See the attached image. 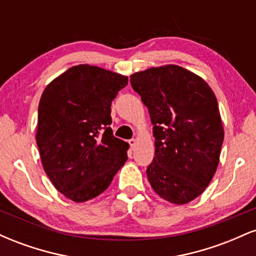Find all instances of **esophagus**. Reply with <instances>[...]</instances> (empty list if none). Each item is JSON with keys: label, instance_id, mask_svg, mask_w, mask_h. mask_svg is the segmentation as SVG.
Returning a JSON list of instances; mask_svg holds the SVG:
<instances>
[{"label": "esophagus", "instance_id": "esophagus-1", "mask_svg": "<svg viewBox=\"0 0 256 256\" xmlns=\"http://www.w3.org/2000/svg\"><path fill=\"white\" fill-rule=\"evenodd\" d=\"M128 144H130L131 148L134 149V146H136V144H137V140H136V138H131V140H128Z\"/></svg>", "mask_w": 256, "mask_h": 256}]
</instances>
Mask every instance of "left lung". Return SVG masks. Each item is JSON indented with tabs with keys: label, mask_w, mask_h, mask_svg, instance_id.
Listing matches in <instances>:
<instances>
[{
	"label": "left lung",
	"mask_w": 256,
	"mask_h": 256,
	"mask_svg": "<svg viewBox=\"0 0 256 256\" xmlns=\"http://www.w3.org/2000/svg\"><path fill=\"white\" fill-rule=\"evenodd\" d=\"M130 77L152 124L155 156L146 168L149 183L161 198L188 204L204 192L219 165L224 128L216 95L200 76L177 64Z\"/></svg>",
	"instance_id": "left-lung-1"
}]
</instances>
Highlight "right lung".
<instances>
[{
    "instance_id": "add662e5",
    "label": "right lung",
    "mask_w": 256,
    "mask_h": 256,
    "mask_svg": "<svg viewBox=\"0 0 256 256\" xmlns=\"http://www.w3.org/2000/svg\"><path fill=\"white\" fill-rule=\"evenodd\" d=\"M126 85V76L77 64L40 96L36 142L44 172L73 202L104 192L128 160V143L110 128L112 101Z\"/></svg>"
}]
</instances>
